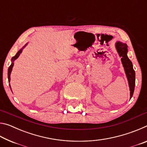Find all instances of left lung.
I'll list each match as a JSON object with an SVG mask.
<instances>
[{"instance_id": "obj_1", "label": "left lung", "mask_w": 147, "mask_h": 147, "mask_svg": "<svg viewBox=\"0 0 147 147\" xmlns=\"http://www.w3.org/2000/svg\"><path fill=\"white\" fill-rule=\"evenodd\" d=\"M115 48L121 58V62L125 72L126 78H127L129 88H130V99L132 97L134 88L136 84V73L133 69V65L127 56L128 46L126 43L121 41H117L115 43Z\"/></svg>"}]
</instances>
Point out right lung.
I'll use <instances>...</instances> for the list:
<instances>
[{"label":"right lung","mask_w":147,"mask_h":147,"mask_svg":"<svg viewBox=\"0 0 147 147\" xmlns=\"http://www.w3.org/2000/svg\"><path fill=\"white\" fill-rule=\"evenodd\" d=\"M27 45H28V43H27L25 45H24L23 48H21V49L19 50V51L17 52V54H16V56H13V57H12V58H11V65L9 67V68H8V82H10V74H11V71H12V68H13V65H14V61L16 60V59H17L18 58V57L20 56V54H21V53H22V52H23V49H24V47H25ZM9 87H10V89H11V86H10V84H9Z\"/></svg>","instance_id":"right-lung-1"}]
</instances>
